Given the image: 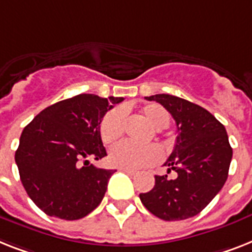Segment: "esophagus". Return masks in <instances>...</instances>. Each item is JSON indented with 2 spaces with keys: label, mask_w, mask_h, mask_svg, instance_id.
<instances>
[{
  "label": "esophagus",
  "mask_w": 252,
  "mask_h": 252,
  "mask_svg": "<svg viewBox=\"0 0 252 252\" xmlns=\"http://www.w3.org/2000/svg\"><path fill=\"white\" fill-rule=\"evenodd\" d=\"M122 172L128 173V175H136V171L134 169H129V168H119Z\"/></svg>",
  "instance_id": "34e87169"
}]
</instances>
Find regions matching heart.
I'll use <instances>...</instances> for the list:
<instances>
[{
	"label": "heart",
	"mask_w": 252,
	"mask_h": 252,
	"mask_svg": "<svg viewBox=\"0 0 252 252\" xmlns=\"http://www.w3.org/2000/svg\"><path fill=\"white\" fill-rule=\"evenodd\" d=\"M141 115L154 129H164L169 124V115L158 105H146L141 110ZM101 138L105 144L116 141L124 132V114L120 108L108 111L99 126ZM160 158V151L155 145L137 146L129 142H119L110 149L108 159L111 164L120 168L138 169L154 164Z\"/></svg>",
	"instance_id": "heart-1"
}]
</instances>
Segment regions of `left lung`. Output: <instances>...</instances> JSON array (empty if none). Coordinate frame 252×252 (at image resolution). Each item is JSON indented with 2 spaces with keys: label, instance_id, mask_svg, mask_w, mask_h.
I'll list each match as a JSON object with an SVG mask.
<instances>
[{
  "label": "left lung",
  "instance_id": "1",
  "mask_svg": "<svg viewBox=\"0 0 252 252\" xmlns=\"http://www.w3.org/2000/svg\"><path fill=\"white\" fill-rule=\"evenodd\" d=\"M157 101L177 126L175 149L164 163L177 177L155 176L154 188L141 193L145 207L165 221L193 218L221 190L228 179L233 150L225 126L206 108L169 94L145 97Z\"/></svg>",
  "mask_w": 252,
  "mask_h": 252
}]
</instances>
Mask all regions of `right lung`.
<instances>
[{"instance_id": "obj_1", "label": "right lung", "mask_w": 252, "mask_h": 252, "mask_svg": "<svg viewBox=\"0 0 252 252\" xmlns=\"http://www.w3.org/2000/svg\"><path fill=\"white\" fill-rule=\"evenodd\" d=\"M122 101L79 94L46 107L24 128L15 163L28 197L45 214L79 220L101 203L115 171L97 168L88 158L107 155L99 126Z\"/></svg>"}]
</instances>
